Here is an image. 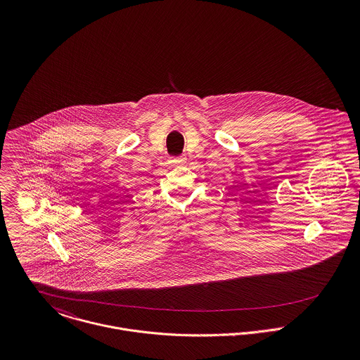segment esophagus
<instances>
[{
	"label": "esophagus",
	"mask_w": 360,
	"mask_h": 360,
	"mask_svg": "<svg viewBox=\"0 0 360 360\" xmlns=\"http://www.w3.org/2000/svg\"><path fill=\"white\" fill-rule=\"evenodd\" d=\"M183 159V156H173L172 158V163H177V162H180Z\"/></svg>",
	"instance_id": "1"
}]
</instances>
